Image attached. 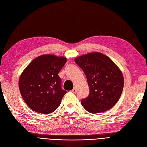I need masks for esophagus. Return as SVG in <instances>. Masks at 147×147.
Instances as JSON below:
<instances>
[{
  "mask_svg": "<svg viewBox=\"0 0 147 147\" xmlns=\"http://www.w3.org/2000/svg\"><path fill=\"white\" fill-rule=\"evenodd\" d=\"M76 91H77V89H76V88H75V87H74L73 90H72V92H73L74 93H75V92H76Z\"/></svg>",
  "mask_w": 147,
  "mask_h": 147,
  "instance_id": "1",
  "label": "esophagus"
}]
</instances>
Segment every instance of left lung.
Masks as SVG:
<instances>
[{
	"instance_id": "8db88e82",
	"label": "left lung",
	"mask_w": 147,
	"mask_h": 147,
	"mask_svg": "<svg viewBox=\"0 0 147 147\" xmlns=\"http://www.w3.org/2000/svg\"><path fill=\"white\" fill-rule=\"evenodd\" d=\"M76 63L85 74L90 94L82 105L91 113H99L117 103L124 87L121 70L107 56L92 52L76 57Z\"/></svg>"
}]
</instances>
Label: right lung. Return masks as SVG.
<instances>
[{"label":"right lung","instance_id":"1","mask_svg":"<svg viewBox=\"0 0 147 147\" xmlns=\"http://www.w3.org/2000/svg\"><path fill=\"white\" fill-rule=\"evenodd\" d=\"M67 61L64 56L43 55L26 67L19 78V89L25 103L34 112L51 113L58 107L66 91L58 75Z\"/></svg>","mask_w":147,"mask_h":147}]
</instances>
